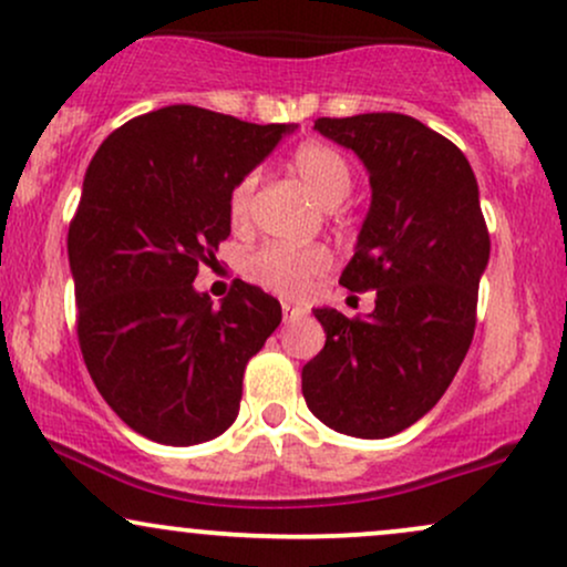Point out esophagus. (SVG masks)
<instances>
[{
  "label": "esophagus",
  "mask_w": 567,
  "mask_h": 567,
  "mask_svg": "<svg viewBox=\"0 0 567 567\" xmlns=\"http://www.w3.org/2000/svg\"><path fill=\"white\" fill-rule=\"evenodd\" d=\"M303 315H306V311L301 309V306H296V303H290V301L282 303V317H285V322L298 320V317H303Z\"/></svg>",
  "instance_id": "1"
}]
</instances>
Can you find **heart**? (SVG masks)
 I'll return each instance as SVG.
<instances>
[{
  "label": "heart",
  "instance_id": "1",
  "mask_svg": "<svg viewBox=\"0 0 567 567\" xmlns=\"http://www.w3.org/2000/svg\"><path fill=\"white\" fill-rule=\"evenodd\" d=\"M290 167L303 186L315 194L324 207L341 205L354 186V171L349 159L328 143L309 141L292 152ZM258 175L247 173L237 181L229 194V218L234 226H245L250 216L252 192H256ZM330 266V252L322 245H264L245 258V277L261 288L277 292V296H303L311 288V279L320 277Z\"/></svg>",
  "mask_w": 567,
  "mask_h": 567
}]
</instances>
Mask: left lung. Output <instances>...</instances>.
Listing matches in <instances>:
<instances>
[{
	"label": "left lung",
	"mask_w": 567,
	"mask_h": 567,
	"mask_svg": "<svg viewBox=\"0 0 567 567\" xmlns=\"http://www.w3.org/2000/svg\"><path fill=\"white\" fill-rule=\"evenodd\" d=\"M370 173V210L341 275L351 292L375 290L362 317L315 309L324 349L303 365L301 389L324 426L392 437L440 402L470 351L491 237L470 159L408 114L315 122Z\"/></svg>",
	"instance_id": "1"
}]
</instances>
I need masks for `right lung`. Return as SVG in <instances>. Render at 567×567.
I'll use <instances>...</instances> for the list:
<instances>
[{
  "instance_id": "obj_1",
  "label": "right lung",
  "mask_w": 567,
  "mask_h": 567,
  "mask_svg": "<svg viewBox=\"0 0 567 567\" xmlns=\"http://www.w3.org/2000/svg\"><path fill=\"white\" fill-rule=\"evenodd\" d=\"M292 130L178 103L116 127L84 173L69 226L76 336L97 392L143 437L186 447L237 419L282 306L243 279L213 306L194 277L231 234V188Z\"/></svg>"
}]
</instances>
